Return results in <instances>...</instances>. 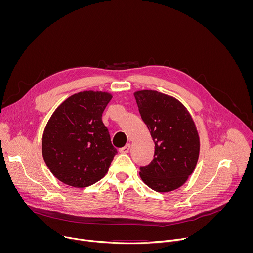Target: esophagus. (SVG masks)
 <instances>
[{"label": "esophagus", "instance_id": "34e87169", "mask_svg": "<svg viewBox=\"0 0 253 253\" xmlns=\"http://www.w3.org/2000/svg\"><path fill=\"white\" fill-rule=\"evenodd\" d=\"M129 150H130V144H127V145H125L124 147L119 149V152L122 153V154H126V153L129 152Z\"/></svg>", "mask_w": 253, "mask_h": 253}]
</instances>
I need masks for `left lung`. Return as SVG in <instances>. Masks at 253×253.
<instances>
[{
	"mask_svg": "<svg viewBox=\"0 0 253 253\" xmlns=\"http://www.w3.org/2000/svg\"><path fill=\"white\" fill-rule=\"evenodd\" d=\"M139 113L155 143L153 160L140 167L143 182L157 192L182 186L199 156V136L186 108L177 99L157 91L134 93Z\"/></svg>",
	"mask_w": 253,
	"mask_h": 253,
	"instance_id": "8db88e82",
	"label": "left lung"
}]
</instances>
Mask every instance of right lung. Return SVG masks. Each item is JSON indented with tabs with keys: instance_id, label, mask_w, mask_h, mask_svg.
I'll list each match as a JSON object with an SVG mask.
<instances>
[{
	"instance_id": "right-lung-1",
	"label": "right lung",
	"mask_w": 253,
	"mask_h": 253,
	"mask_svg": "<svg viewBox=\"0 0 253 253\" xmlns=\"http://www.w3.org/2000/svg\"><path fill=\"white\" fill-rule=\"evenodd\" d=\"M112 95L84 91L53 113L42 138L43 158L61 182L78 188L102 179L117 154L102 114Z\"/></svg>"
}]
</instances>
